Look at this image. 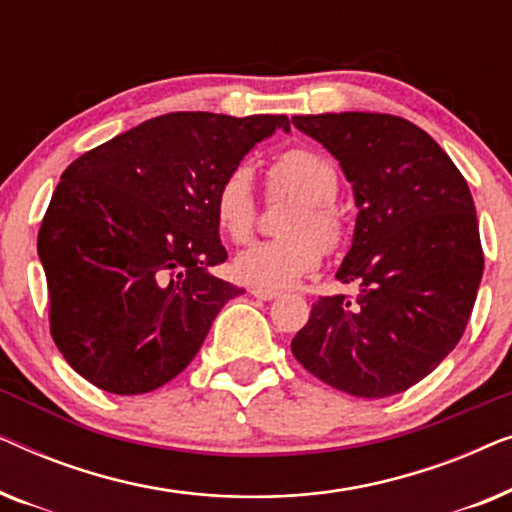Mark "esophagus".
<instances>
[{"label":"esophagus","mask_w":512,"mask_h":512,"mask_svg":"<svg viewBox=\"0 0 512 512\" xmlns=\"http://www.w3.org/2000/svg\"><path fill=\"white\" fill-rule=\"evenodd\" d=\"M249 293L254 298H258V300H275L279 293L277 291H272V289H261V286H251L249 289Z\"/></svg>","instance_id":"1"}]
</instances>
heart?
<instances>
[{"mask_svg": "<svg viewBox=\"0 0 512 512\" xmlns=\"http://www.w3.org/2000/svg\"><path fill=\"white\" fill-rule=\"evenodd\" d=\"M272 191L300 198L289 221L286 237L251 244L235 258V275L261 289H284L319 268L324 249H338L345 240V219L333 205L338 195V170L331 160L310 149H289L268 167ZM216 226L230 242L244 244L256 228L254 172L249 165L230 170L214 193Z\"/></svg>", "mask_w": 512, "mask_h": 512, "instance_id": "obj_1", "label": "heart"}]
</instances>
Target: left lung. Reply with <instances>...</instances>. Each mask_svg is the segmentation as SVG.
<instances>
[{"label": "left lung", "mask_w": 512, "mask_h": 512, "mask_svg": "<svg viewBox=\"0 0 512 512\" xmlns=\"http://www.w3.org/2000/svg\"><path fill=\"white\" fill-rule=\"evenodd\" d=\"M338 160L359 207L335 277L291 340L321 382L359 398L401 394L457 347L485 270L473 195L450 156L391 114L293 116Z\"/></svg>", "instance_id": "left-lung-1"}]
</instances>
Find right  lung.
<instances>
[{
	"label": "right lung",
	"instance_id": "right-lung-1",
	"mask_svg": "<svg viewBox=\"0 0 512 512\" xmlns=\"http://www.w3.org/2000/svg\"><path fill=\"white\" fill-rule=\"evenodd\" d=\"M286 116L177 111L139 123L62 172L39 228L51 335L81 377L135 396L177 377L221 307L228 258L214 193Z\"/></svg>",
	"mask_w": 512,
	"mask_h": 512
}]
</instances>
